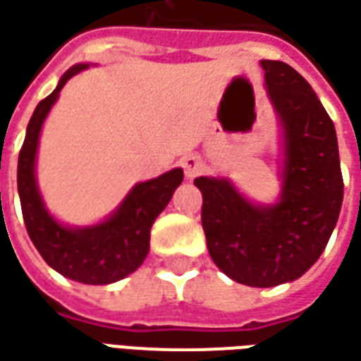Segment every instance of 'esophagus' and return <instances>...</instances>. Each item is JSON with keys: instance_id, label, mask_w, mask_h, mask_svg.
Segmentation results:
<instances>
[{"instance_id": "esophagus-1", "label": "esophagus", "mask_w": 361, "mask_h": 361, "mask_svg": "<svg viewBox=\"0 0 361 361\" xmlns=\"http://www.w3.org/2000/svg\"><path fill=\"white\" fill-rule=\"evenodd\" d=\"M181 168H183V173L188 180H195L199 173L205 170V164L199 154H188L181 158Z\"/></svg>"}]
</instances>
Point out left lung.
I'll use <instances>...</instances> for the list:
<instances>
[{"label":"left lung","instance_id":"1","mask_svg":"<svg viewBox=\"0 0 361 361\" xmlns=\"http://www.w3.org/2000/svg\"><path fill=\"white\" fill-rule=\"evenodd\" d=\"M281 128V191L254 203L228 178L201 176L207 248L223 274L250 287L295 281L329 244L344 199L334 123L309 82L279 60H262Z\"/></svg>","mask_w":361,"mask_h":361}]
</instances>
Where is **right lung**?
I'll use <instances>...</instances> for the list:
<instances>
[{"label": "right lung", "instance_id": "add662e5", "mask_svg": "<svg viewBox=\"0 0 361 361\" xmlns=\"http://www.w3.org/2000/svg\"><path fill=\"white\" fill-rule=\"evenodd\" d=\"M90 64H75L60 78L56 90L37 105L17 164V189L23 219L35 248L50 268L87 286H107L140 268L150 250V228L183 181L173 168L154 180L140 181L105 221L87 226L60 223L50 213L37 183V150L44 119L70 78Z\"/></svg>", "mask_w": 361, "mask_h": 361}]
</instances>
